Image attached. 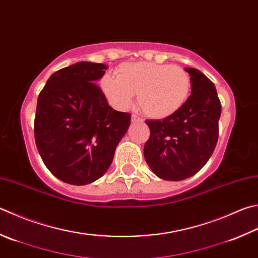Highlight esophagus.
Segmentation results:
<instances>
[{"label":"esophagus","instance_id":"34e87169","mask_svg":"<svg viewBox=\"0 0 258 258\" xmlns=\"http://www.w3.org/2000/svg\"><path fill=\"white\" fill-rule=\"evenodd\" d=\"M131 121H133V122H142L143 119H142V118H139L138 115L133 114V116H131Z\"/></svg>","mask_w":258,"mask_h":258}]
</instances>
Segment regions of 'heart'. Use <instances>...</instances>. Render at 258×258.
I'll return each mask as SVG.
<instances>
[{"label": "heart", "mask_w": 258, "mask_h": 258, "mask_svg": "<svg viewBox=\"0 0 258 258\" xmlns=\"http://www.w3.org/2000/svg\"><path fill=\"white\" fill-rule=\"evenodd\" d=\"M101 89L109 103L116 110H127L134 94L143 112L154 119L174 114L185 103L191 79L179 66L155 62H128L116 70V77L105 75Z\"/></svg>", "instance_id": "b5f03b06"}]
</instances>
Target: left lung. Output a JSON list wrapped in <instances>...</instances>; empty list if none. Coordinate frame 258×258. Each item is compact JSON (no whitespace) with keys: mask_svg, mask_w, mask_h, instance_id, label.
Masks as SVG:
<instances>
[{"mask_svg":"<svg viewBox=\"0 0 258 258\" xmlns=\"http://www.w3.org/2000/svg\"><path fill=\"white\" fill-rule=\"evenodd\" d=\"M192 92L185 103L163 120H146L150 136L144 147L148 166L159 178L182 181L205 166L219 136L221 103L215 84L196 69Z\"/></svg>","mask_w":258,"mask_h":258,"instance_id":"1","label":"left lung"}]
</instances>
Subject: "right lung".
I'll return each mask as SVG.
<instances>
[{
  "label": "right lung",
  "instance_id": "obj_1",
  "mask_svg": "<svg viewBox=\"0 0 258 258\" xmlns=\"http://www.w3.org/2000/svg\"><path fill=\"white\" fill-rule=\"evenodd\" d=\"M104 64L81 61L48 79L37 101L35 140L42 162L60 181L85 185L103 175L131 115L108 104L96 81Z\"/></svg>",
  "mask_w": 258,
  "mask_h": 258
}]
</instances>
